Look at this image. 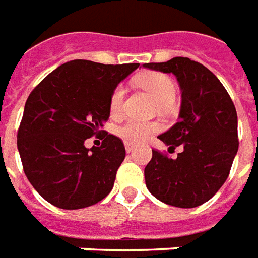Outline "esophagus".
I'll return each mask as SVG.
<instances>
[{
    "label": "esophagus",
    "instance_id": "1",
    "mask_svg": "<svg viewBox=\"0 0 258 258\" xmlns=\"http://www.w3.org/2000/svg\"><path fill=\"white\" fill-rule=\"evenodd\" d=\"M125 150H126V153H132L133 150H135V146H133V144L126 143L125 144Z\"/></svg>",
    "mask_w": 258,
    "mask_h": 258
}]
</instances>
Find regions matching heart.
<instances>
[{"label":"heart","instance_id":"heart-1","mask_svg":"<svg viewBox=\"0 0 258 258\" xmlns=\"http://www.w3.org/2000/svg\"><path fill=\"white\" fill-rule=\"evenodd\" d=\"M136 83L147 91L150 96L154 98L155 103L161 107L172 103L176 96V86L173 83V80L164 74L146 72V74L139 75L136 78ZM123 96H125L123 86H116L109 98V112L112 116H116L120 112ZM157 131H158V126L155 123H142L136 120H127L126 123L120 125L116 129V133L127 143L138 144L143 143L150 135H153Z\"/></svg>","mask_w":258,"mask_h":258}]
</instances>
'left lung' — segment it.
<instances>
[{"mask_svg": "<svg viewBox=\"0 0 258 258\" xmlns=\"http://www.w3.org/2000/svg\"><path fill=\"white\" fill-rule=\"evenodd\" d=\"M143 68L176 76L182 104L179 120L158 136L176 158L153 150L144 168L146 186L160 202L180 208L202 206L220 190L237 153V115L231 97L207 68L183 56Z\"/></svg>", "mask_w": 258, "mask_h": 258, "instance_id": "8db88e82", "label": "left lung"}]
</instances>
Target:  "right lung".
<instances>
[{
  "mask_svg": "<svg viewBox=\"0 0 258 258\" xmlns=\"http://www.w3.org/2000/svg\"><path fill=\"white\" fill-rule=\"evenodd\" d=\"M138 68L139 63L74 59L30 93L18 131V150L29 182L52 206L79 210L112 190L125 160L122 140L105 133L101 147L91 149L85 140L104 132L112 91Z\"/></svg>",
  "mask_w": 258,
  "mask_h": 258,
  "instance_id": "1",
  "label": "right lung"
}]
</instances>
